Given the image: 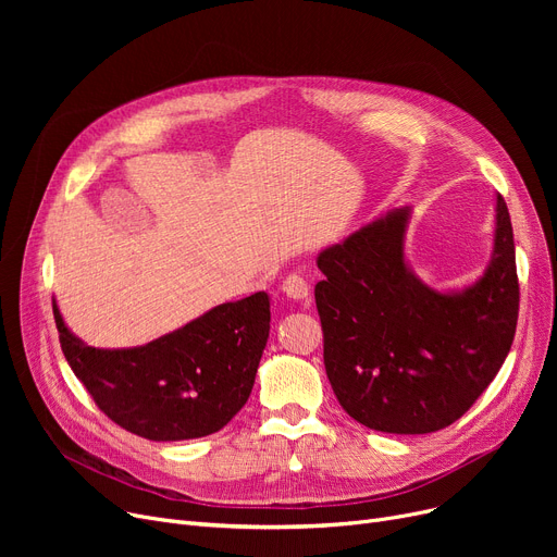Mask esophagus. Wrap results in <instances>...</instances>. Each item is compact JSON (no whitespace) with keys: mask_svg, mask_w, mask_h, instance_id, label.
Returning a JSON list of instances; mask_svg holds the SVG:
<instances>
[{"mask_svg":"<svg viewBox=\"0 0 557 557\" xmlns=\"http://www.w3.org/2000/svg\"><path fill=\"white\" fill-rule=\"evenodd\" d=\"M282 290L294 300H307L309 298V282L300 275V273H290L284 284H282Z\"/></svg>","mask_w":557,"mask_h":557,"instance_id":"1","label":"esophagus"}]
</instances>
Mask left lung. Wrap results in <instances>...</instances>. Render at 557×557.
Masks as SVG:
<instances>
[{
	"label": "left lung",
	"mask_w": 557,
	"mask_h": 557,
	"mask_svg": "<svg viewBox=\"0 0 557 557\" xmlns=\"http://www.w3.org/2000/svg\"><path fill=\"white\" fill-rule=\"evenodd\" d=\"M494 248L460 290L424 284L404 255L411 208L388 210L318 255L325 370L349 418L384 433L456 422L504 366L519 282L508 205L496 194Z\"/></svg>",
	"instance_id": "left-lung-1"
}]
</instances>
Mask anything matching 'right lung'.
<instances>
[{"mask_svg": "<svg viewBox=\"0 0 557 557\" xmlns=\"http://www.w3.org/2000/svg\"><path fill=\"white\" fill-rule=\"evenodd\" d=\"M53 318L70 368L101 411L146 441L175 443L216 433L242 411L269 341L271 300L259 290L124 349L85 345L55 300Z\"/></svg>", "mask_w": 557, "mask_h": 557, "instance_id": "right-lung-1", "label": "right lung"}]
</instances>
